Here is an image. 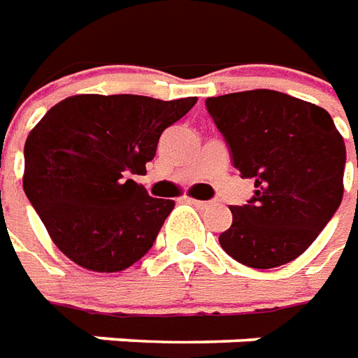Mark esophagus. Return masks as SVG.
Returning <instances> with one entry per match:
<instances>
[{"label": "esophagus", "mask_w": 358, "mask_h": 358, "mask_svg": "<svg viewBox=\"0 0 358 358\" xmlns=\"http://www.w3.org/2000/svg\"><path fill=\"white\" fill-rule=\"evenodd\" d=\"M191 204H194L196 208H208L212 206L214 202H210V200H191Z\"/></svg>", "instance_id": "1"}]
</instances>
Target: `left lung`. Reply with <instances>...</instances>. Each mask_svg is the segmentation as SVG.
<instances>
[{"label":"left lung","instance_id":"left-lung-1","mask_svg":"<svg viewBox=\"0 0 358 358\" xmlns=\"http://www.w3.org/2000/svg\"><path fill=\"white\" fill-rule=\"evenodd\" d=\"M233 167L255 181L220 245L258 270L295 260L328 225L343 199L345 143L328 111L275 90L208 98ZM358 166V154H357Z\"/></svg>","mask_w":358,"mask_h":358}]
</instances>
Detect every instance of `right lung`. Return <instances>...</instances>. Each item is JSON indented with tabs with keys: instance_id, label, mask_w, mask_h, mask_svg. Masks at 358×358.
<instances>
[{
	"instance_id": "obj_1",
	"label": "right lung",
	"mask_w": 358,
	"mask_h": 358,
	"mask_svg": "<svg viewBox=\"0 0 358 358\" xmlns=\"http://www.w3.org/2000/svg\"><path fill=\"white\" fill-rule=\"evenodd\" d=\"M196 98L80 94L55 103L24 144V194L53 243L92 272H121L154 245L173 200L127 179L146 171Z\"/></svg>"
}]
</instances>
